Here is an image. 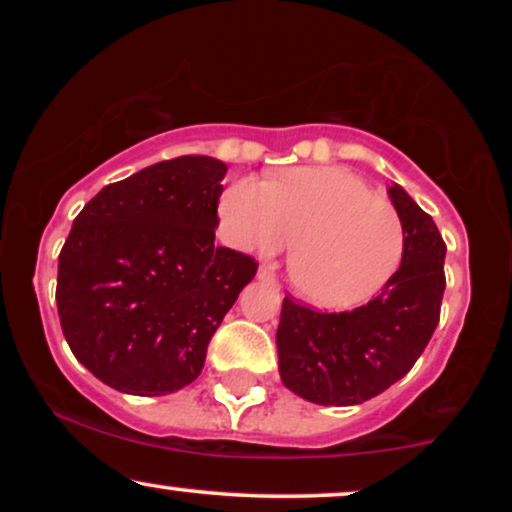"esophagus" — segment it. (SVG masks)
Segmentation results:
<instances>
[{
  "instance_id": "34e87169",
  "label": "esophagus",
  "mask_w": 512,
  "mask_h": 512,
  "mask_svg": "<svg viewBox=\"0 0 512 512\" xmlns=\"http://www.w3.org/2000/svg\"><path fill=\"white\" fill-rule=\"evenodd\" d=\"M256 277L261 279V282H275V272H272L268 265H261V268H258V275Z\"/></svg>"
}]
</instances>
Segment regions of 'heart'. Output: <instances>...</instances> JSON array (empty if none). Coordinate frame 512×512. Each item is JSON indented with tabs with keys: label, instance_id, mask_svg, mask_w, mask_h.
I'll list each match as a JSON object with an SVG mask.
<instances>
[{
	"label": "heart",
	"instance_id": "b5f03b06",
	"mask_svg": "<svg viewBox=\"0 0 512 512\" xmlns=\"http://www.w3.org/2000/svg\"><path fill=\"white\" fill-rule=\"evenodd\" d=\"M221 219L247 251L275 256L296 241L291 284L321 310H354L380 296L408 247L396 209L340 167H293L272 184L237 179L223 193Z\"/></svg>",
	"mask_w": 512,
	"mask_h": 512
}]
</instances>
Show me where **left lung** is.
<instances>
[{
  "label": "left lung",
  "instance_id": "8db88e82",
  "mask_svg": "<svg viewBox=\"0 0 512 512\" xmlns=\"http://www.w3.org/2000/svg\"><path fill=\"white\" fill-rule=\"evenodd\" d=\"M405 228V258L391 284L352 312H314L284 298L277 328L286 389L319 405H359L415 366L440 319L445 242L403 186H389Z\"/></svg>",
  "mask_w": 512,
  "mask_h": 512
}]
</instances>
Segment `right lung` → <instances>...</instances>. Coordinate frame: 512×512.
I'll use <instances>...</instances> for the list:
<instances>
[{
    "mask_svg": "<svg viewBox=\"0 0 512 512\" xmlns=\"http://www.w3.org/2000/svg\"><path fill=\"white\" fill-rule=\"evenodd\" d=\"M228 167L181 156L104 186L58 258L60 326L79 363L111 389L165 396L205 366L207 345L256 275L216 247Z\"/></svg>",
    "mask_w": 512,
    "mask_h": 512,
    "instance_id": "obj_1",
    "label": "right lung"
}]
</instances>
